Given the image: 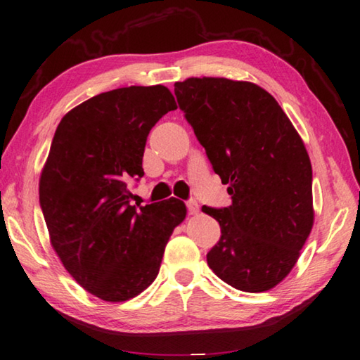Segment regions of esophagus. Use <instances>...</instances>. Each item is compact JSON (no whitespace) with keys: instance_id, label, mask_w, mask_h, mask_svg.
<instances>
[{"instance_id":"obj_1","label":"esophagus","mask_w":360,"mask_h":360,"mask_svg":"<svg viewBox=\"0 0 360 360\" xmlns=\"http://www.w3.org/2000/svg\"><path fill=\"white\" fill-rule=\"evenodd\" d=\"M186 207H188V214H190V215H196L199 212V204L196 201L186 202Z\"/></svg>"}]
</instances>
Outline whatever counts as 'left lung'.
<instances>
[{
    "mask_svg": "<svg viewBox=\"0 0 360 360\" xmlns=\"http://www.w3.org/2000/svg\"><path fill=\"white\" fill-rule=\"evenodd\" d=\"M175 96L233 204L204 205L221 238L207 264L238 290L281 284L314 225L313 169L297 129L263 87L228 78L175 82Z\"/></svg>",
    "mask_w": 360,
    "mask_h": 360,
    "instance_id": "left-lung-1",
    "label": "left lung"
}]
</instances>
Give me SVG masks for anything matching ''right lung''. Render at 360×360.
Segmentation results:
<instances>
[{"label":"right lung","instance_id":"obj_1","mask_svg":"<svg viewBox=\"0 0 360 360\" xmlns=\"http://www.w3.org/2000/svg\"><path fill=\"white\" fill-rule=\"evenodd\" d=\"M176 110L166 86L108 91L62 117L39 176L52 249L78 284L121 303L151 285L186 207L170 198L137 212L127 184L143 176L146 137Z\"/></svg>","mask_w":360,"mask_h":360}]
</instances>
